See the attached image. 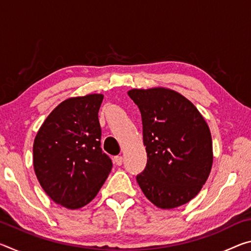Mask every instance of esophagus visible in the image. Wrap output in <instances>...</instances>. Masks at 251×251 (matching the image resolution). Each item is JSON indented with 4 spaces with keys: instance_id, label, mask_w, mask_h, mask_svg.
Listing matches in <instances>:
<instances>
[{
    "instance_id": "esophagus-1",
    "label": "esophagus",
    "mask_w": 251,
    "mask_h": 251,
    "mask_svg": "<svg viewBox=\"0 0 251 251\" xmlns=\"http://www.w3.org/2000/svg\"><path fill=\"white\" fill-rule=\"evenodd\" d=\"M114 163H115L117 166H121L123 164V157L122 156H115L114 157Z\"/></svg>"
}]
</instances>
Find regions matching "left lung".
<instances>
[{
  "instance_id": "obj_1",
  "label": "left lung",
  "mask_w": 251,
  "mask_h": 251,
  "mask_svg": "<svg viewBox=\"0 0 251 251\" xmlns=\"http://www.w3.org/2000/svg\"><path fill=\"white\" fill-rule=\"evenodd\" d=\"M141 110L147 164L136 176L143 193L163 209L179 207L201 192L210 174L209 127L192 101L175 91L131 90Z\"/></svg>"
}]
</instances>
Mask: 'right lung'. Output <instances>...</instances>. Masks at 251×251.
Returning a JSON list of instances; mask_svg holds the SVG:
<instances>
[{
    "mask_svg": "<svg viewBox=\"0 0 251 251\" xmlns=\"http://www.w3.org/2000/svg\"><path fill=\"white\" fill-rule=\"evenodd\" d=\"M103 99L91 94L62 101L34 139L37 179L53 201L69 209L94 199L112 171V159L100 147L99 110Z\"/></svg>",
    "mask_w": 251,
    "mask_h": 251,
    "instance_id": "obj_1",
    "label": "right lung"
}]
</instances>
